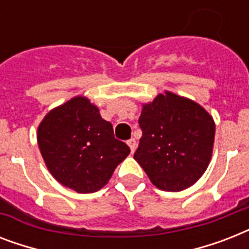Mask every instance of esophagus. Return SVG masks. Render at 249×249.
<instances>
[{
  "label": "esophagus",
  "mask_w": 249,
  "mask_h": 249,
  "mask_svg": "<svg viewBox=\"0 0 249 249\" xmlns=\"http://www.w3.org/2000/svg\"><path fill=\"white\" fill-rule=\"evenodd\" d=\"M128 146L130 147V151L134 152L137 148V141L134 140V138H130V140L128 141Z\"/></svg>",
  "instance_id": "34e87169"
}]
</instances>
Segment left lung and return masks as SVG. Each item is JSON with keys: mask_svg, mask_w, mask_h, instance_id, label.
<instances>
[{"mask_svg": "<svg viewBox=\"0 0 249 249\" xmlns=\"http://www.w3.org/2000/svg\"><path fill=\"white\" fill-rule=\"evenodd\" d=\"M142 137L134 159L164 191H182L204 174L212 158L216 124L199 103L172 91L142 105Z\"/></svg>", "mask_w": 249, "mask_h": 249, "instance_id": "obj_1", "label": "left lung"}]
</instances>
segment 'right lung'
I'll return each mask as SVG.
<instances>
[{
    "mask_svg": "<svg viewBox=\"0 0 249 249\" xmlns=\"http://www.w3.org/2000/svg\"><path fill=\"white\" fill-rule=\"evenodd\" d=\"M37 143L49 172L79 194L101 190L130 154L109 121L86 97L77 95L49 111L37 129Z\"/></svg>",
    "mask_w": 249,
    "mask_h": 249,
    "instance_id": "right-lung-1",
    "label": "right lung"
}]
</instances>
